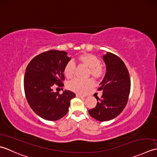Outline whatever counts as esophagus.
Wrapping results in <instances>:
<instances>
[{"mask_svg": "<svg viewBox=\"0 0 157 157\" xmlns=\"http://www.w3.org/2000/svg\"><path fill=\"white\" fill-rule=\"evenodd\" d=\"M76 97H78V98H85L86 96H85V95H81V94H76Z\"/></svg>", "mask_w": 157, "mask_h": 157, "instance_id": "1", "label": "esophagus"}]
</instances>
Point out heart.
<instances>
[{"instance_id":"obj_1","label":"heart","mask_w":157,"mask_h":157,"mask_svg":"<svg viewBox=\"0 0 157 157\" xmlns=\"http://www.w3.org/2000/svg\"><path fill=\"white\" fill-rule=\"evenodd\" d=\"M78 62L89 68V73L94 78H100L104 74L103 68L100 66V61L96 56L90 53H83L79 56L77 58ZM75 63L72 61H70L66 63L63 73L66 78H70L72 77L75 72ZM93 85V81L91 79L85 81L75 78L68 83L67 87L68 89L76 93H83L87 89L90 88Z\"/></svg>"}]
</instances>
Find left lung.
Listing matches in <instances>:
<instances>
[{"label":"left lung","instance_id":"8db88e82","mask_svg":"<svg viewBox=\"0 0 157 157\" xmlns=\"http://www.w3.org/2000/svg\"><path fill=\"white\" fill-rule=\"evenodd\" d=\"M102 59L106 71L98 89L102 91L101 98H96V106L89 110V113L99 121H108L116 118L125 107L131 82L128 70L120 57L106 52Z\"/></svg>","mask_w":157,"mask_h":157}]
</instances>
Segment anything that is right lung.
Instances as JSON below:
<instances>
[{
  "mask_svg": "<svg viewBox=\"0 0 157 157\" xmlns=\"http://www.w3.org/2000/svg\"><path fill=\"white\" fill-rule=\"evenodd\" d=\"M63 51L50 50L34 57L28 63L24 75V91L28 103L38 116L47 121H57L68 111L74 93L54 92L55 85L62 87L63 70L71 59Z\"/></svg>",
  "mask_w": 157,
  "mask_h": 157,
  "instance_id": "right-lung-1",
  "label": "right lung"
}]
</instances>
